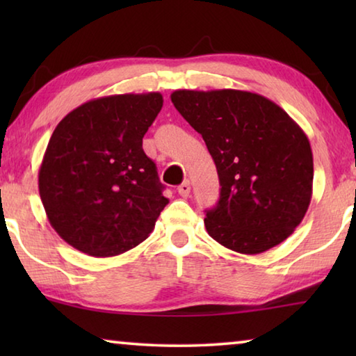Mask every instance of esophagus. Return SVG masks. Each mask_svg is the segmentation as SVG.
Returning a JSON list of instances; mask_svg holds the SVG:
<instances>
[{
	"instance_id": "obj_1",
	"label": "esophagus",
	"mask_w": 356,
	"mask_h": 356,
	"mask_svg": "<svg viewBox=\"0 0 356 356\" xmlns=\"http://www.w3.org/2000/svg\"><path fill=\"white\" fill-rule=\"evenodd\" d=\"M190 190H191V186H190V182H188V180H185L184 184H180V185H179V188H177L179 195L182 196V197H188V196H190Z\"/></svg>"
}]
</instances>
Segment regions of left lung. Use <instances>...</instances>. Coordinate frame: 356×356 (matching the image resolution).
<instances>
[{"label": "left lung", "instance_id": "left-lung-1", "mask_svg": "<svg viewBox=\"0 0 356 356\" xmlns=\"http://www.w3.org/2000/svg\"><path fill=\"white\" fill-rule=\"evenodd\" d=\"M171 102L218 171L220 201L204 218L209 236L240 254L284 242L312 196V150L300 125L275 102L238 89H179Z\"/></svg>", "mask_w": 356, "mask_h": 356}]
</instances>
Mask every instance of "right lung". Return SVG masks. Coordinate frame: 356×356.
<instances>
[{"label": "right lung", "instance_id": "obj_1", "mask_svg": "<svg viewBox=\"0 0 356 356\" xmlns=\"http://www.w3.org/2000/svg\"><path fill=\"white\" fill-rule=\"evenodd\" d=\"M163 106L160 92L118 94L70 111L48 141L39 193L51 227L94 257L135 248L170 200L143 136Z\"/></svg>", "mask_w": 356, "mask_h": 356}]
</instances>
